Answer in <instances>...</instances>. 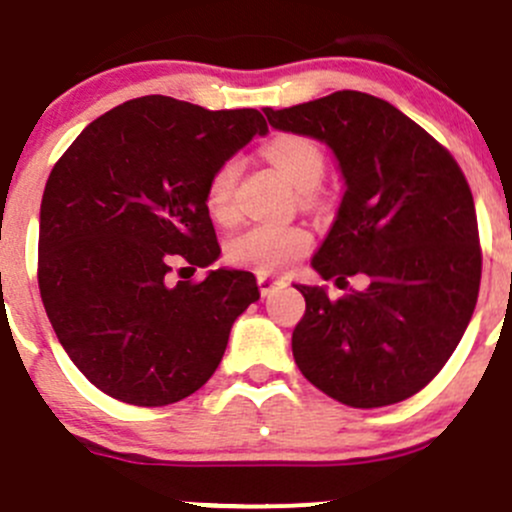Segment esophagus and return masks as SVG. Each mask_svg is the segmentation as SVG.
Instances as JSON below:
<instances>
[{
	"mask_svg": "<svg viewBox=\"0 0 512 512\" xmlns=\"http://www.w3.org/2000/svg\"><path fill=\"white\" fill-rule=\"evenodd\" d=\"M284 279H277V277H272V274H265V272H260L257 274V287H260V292H262V297H270L272 292H277L279 287H284Z\"/></svg>",
	"mask_w": 512,
	"mask_h": 512,
	"instance_id": "34e87169",
	"label": "esophagus"
}]
</instances>
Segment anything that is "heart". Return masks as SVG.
Segmentation results:
<instances>
[{
    "instance_id": "b5f03b06",
    "label": "heart",
    "mask_w": 512,
    "mask_h": 512,
    "mask_svg": "<svg viewBox=\"0 0 512 512\" xmlns=\"http://www.w3.org/2000/svg\"><path fill=\"white\" fill-rule=\"evenodd\" d=\"M267 159L282 171L299 191H314L326 174L324 152L309 137L279 134L265 147ZM240 176V159L230 157L215 166L206 184V208L220 223L235 218V186ZM311 235L297 225H250L225 245V255L233 265L257 272H279L294 265L309 252Z\"/></svg>"
}]
</instances>
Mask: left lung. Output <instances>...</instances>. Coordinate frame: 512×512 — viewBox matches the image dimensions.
<instances>
[{
  "mask_svg": "<svg viewBox=\"0 0 512 512\" xmlns=\"http://www.w3.org/2000/svg\"><path fill=\"white\" fill-rule=\"evenodd\" d=\"M265 115L324 142L341 169L346 193L311 267L336 284L368 277L341 299L297 284L306 314L294 360L348 407L407 400L444 368L476 309L481 247L464 171L395 105L358 90Z\"/></svg>",
  "mask_w": 512,
  "mask_h": 512,
  "instance_id": "8db88e82",
  "label": "left lung"
}]
</instances>
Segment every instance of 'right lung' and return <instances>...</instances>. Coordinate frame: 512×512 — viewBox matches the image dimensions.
<instances>
[{"label":"right lung","instance_id":"obj_1","mask_svg":"<svg viewBox=\"0 0 512 512\" xmlns=\"http://www.w3.org/2000/svg\"><path fill=\"white\" fill-rule=\"evenodd\" d=\"M255 134L257 110H206L147 95L90 122L53 166L41 198L39 289L75 368L137 407L193 395L223 360L255 277L211 270L169 284L171 260L220 257L206 184Z\"/></svg>","mask_w":512,"mask_h":512}]
</instances>
